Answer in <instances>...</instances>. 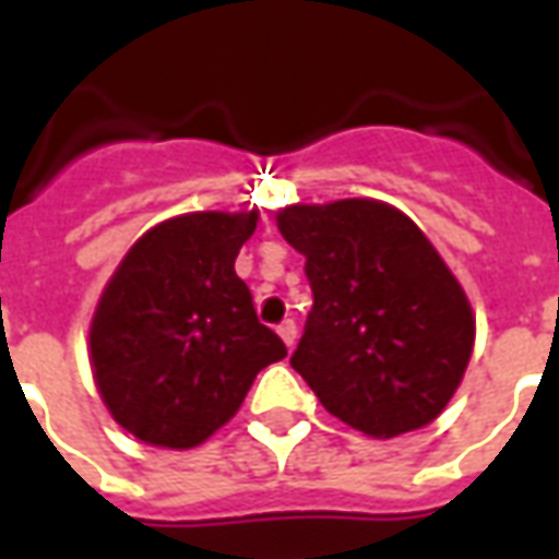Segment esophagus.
Returning a JSON list of instances; mask_svg holds the SVG:
<instances>
[{"label":"esophagus","instance_id":"obj_1","mask_svg":"<svg viewBox=\"0 0 559 559\" xmlns=\"http://www.w3.org/2000/svg\"><path fill=\"white\" fill-rule=\"evenodd\" d=\"M278 335L284 338L287 347H293V344H296V323H293V320H284V323L278 326Z\"/></svg>","mask_w":559,"mask_h":559}]
</instances>
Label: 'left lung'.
<instances>
[{
    "label": "left lung",
    "instance_id": "8db88e82",
    "mask_svg": "<svg viewBox=\"0 0 559 559\" xmlns=\"http://www.w3.org/2000/svg\"><path fill=\"white\" fill-rule=\"evenodd\" d=\"M314 305L290 365L368 437L433 421L467 371L476 317L452 269L401 209L350 197L275 215Z\"/></svg>",
    "mask_w": 559,
    "mask_h": 559
}]
</instances>
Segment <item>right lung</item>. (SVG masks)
I'll use <instances>...</instances> for the list:
<instances>
[{
	"mask_svg": "<svg viewBox=\"0 0 559 559\" xmlns=\"http://www.w3.org/2000/svg\"><path fill=\"white\" fill-rule=\"evenodd\" d=\"M257 218L251 209L160 221L107 281L90 326L92 374L104 407L143 443H206L254 377L287 356L236 275Z\"/></svg>",
	"mask_w": 559,
	"mask_h": 559,
	"instance_id": "right-lung-1",
	"label": "right lung"
}]
</instances>
